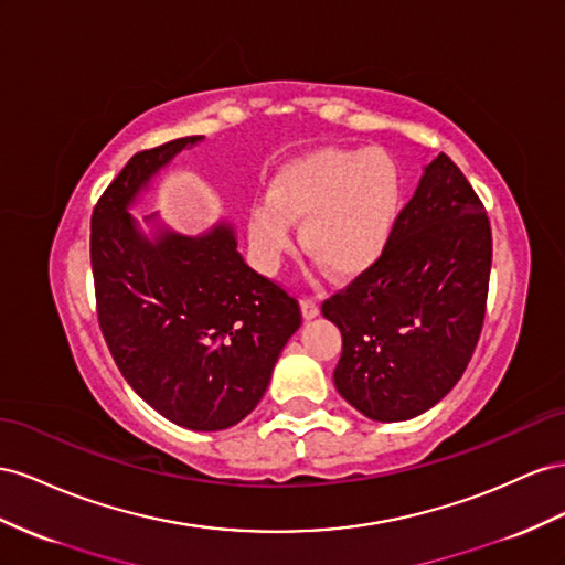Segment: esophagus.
<instances>
[{"label": "esophagus", "instance_id": "34e87169", "mask_svg": "<svg viewBox=\"0 0 565 565\" xmlns=\"http://www.w3.org/2000/svg\"><path fill=\"white\" fill-rule=\"evenodd\" d=\"M300 308H302V317L305 319H315L319 315V302L312 296H302Z\"/></svg>", "mask_w": 565, "mask_h": 565}]
</instances>
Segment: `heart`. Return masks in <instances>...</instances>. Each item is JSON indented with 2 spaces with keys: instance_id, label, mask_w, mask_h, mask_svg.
Masks as SVG:
<instances>
[{
  "instance_id": "heart-1",
  "label": "heart",
  "mask_w": 565,
  "mask_h": 565,
  "mask_svg": "<svg viewBox=\"0 0 565 565\" xmlns=\"http://www.w3.org/2000/svg\"><path fill=\"white\" fill-rule=\"evenodd\" d=\"M402 193V170L385 149L312 151L274 174L250 215V244L265 265L277 263L291 246V222H302V253L333 277H354L388 246Z\"/></svg>"
}]
</instances>
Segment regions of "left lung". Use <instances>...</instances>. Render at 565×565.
I'll list each match as a JSON object with an SVG mask.
<instances>
[{"mask_svg": "<svg viewBox=\"0 0 565 565\" xmlns=\"http://www.w3.org/2000/svg\"><path fill=\"white\" fill-rule=\"evenodd\" d=\"M490 265L486 205L440 153L379 260L321 302L343 335L338 393L374 422H407L438 405L473 358Z\"/></svg>", "mask_w": 565, "mask_h": 565, "instance_id": "left-lung-1", "label": "left lung"}]
</instances>
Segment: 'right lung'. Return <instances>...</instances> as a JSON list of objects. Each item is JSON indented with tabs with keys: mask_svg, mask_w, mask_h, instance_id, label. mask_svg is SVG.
I'll use <instances>...</instances> for the list:
<instances>
[{
	"mask_svg": "<svg viewBox=\"0 0 565 565\" xmlns=\"http://www.w3.org/2000/svg\"><path fill=\"white\" fill-rule=\"evenodd\" d=\"M199 137L135 153L92 213L96 317L135 393L191 430H222L263 399L300 321L284 286L250 269L230 224L199 238H143L127 213L151 177Z\"/></svg>",
	"mask_w": 565,
	"mask_h": 565,
	"instance_id": "add662e5",
	"label": "right lung"
}]
</instances>
